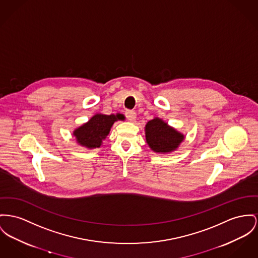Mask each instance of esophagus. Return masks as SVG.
Listing matches in <instances>:
<instances>
[{
  "label": "esophagus",
  "instance_id": "34e87169",
  "mask_svg": "<svg viewBox=\"0 0 258 258\" xmlns=\"http://www.w3.org/2000/svg\"><path fill=\"white\" fill-rule=\"evenodd\" d=\"M125 116H126V118L128 120L133 122V121H135V119H136L137 115H136V112L133 111V110H126L125 111Z\"/></svg>",
  "mask_w": 258,
  "mask_h": 258
}]
</instances>
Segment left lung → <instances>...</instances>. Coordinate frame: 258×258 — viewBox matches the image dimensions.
<instances>
[{
    "mask_svg": "<svg viewBox=\"0 0 258 258\" xmlns=\"http://www.w3.org/2000/svg\"><path fill=\"white\" fill-rule=\"evenodd\" d=\"M146 140L150 148L156 153L175 151L184 136L159 118L149 121L146 125Z\"/></svg>",
    "mask_w": 258,
    "mask_h": 258,
    "instance_id": "8db88e82",
    "label": "left lung"
}]
</instances>
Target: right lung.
<instances>
[{"mask_svg": "<svg viewBox=\"0 0 258 258\" xmlns=\"http://www.w3.org/2000/svg\"><path fill=\"white\" fill-rule=\"evenodd\" d=\"M117 119H121L120 114H96L86 124L76 129L73 135L83 147L89 149L100 148L102 141L108 135L112 124Z\"/></svg>", "mask_w": 258, "mask_h": 258, "instance_id": "right-lung-1", "label": "right lung"}]
</instances>
